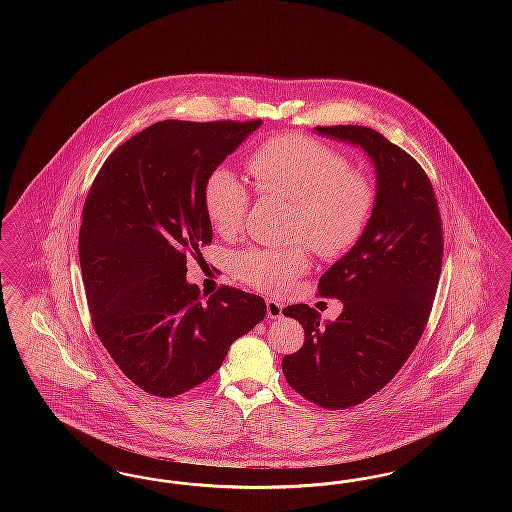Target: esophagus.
<instances>
[{
	"instance_id": "esophagus-1",
	"label": "esophagus",
	"mask_w": 512,
	"mask_h": 512,
	"mask_svg": "<svg viewBox=\"0 0 512 512\" xmlns=\"http://www.w3.org/2000/svg\"><path fill=\"white\" fill-rule=\"evenodd\" d=\"M284 311V305L276 299H267V315L268 318H280Z\"/></svg>"
}]
</instances>
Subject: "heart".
I'll use <instances>...</instances> for the list:
<instances>
[{
  "label": "heart",
  "instance_id": "b5f03b06",
  "mask_svg": "<svg viewBox=\"0 0 512 512\" xmlns=\"http://www.w3.org/2000/svg\"><path fill=\"white\" fill-rule=\"evenodd\" d=\"M247 169L257 192L292 201V236L305 238L320 257H341L365 236L376 188L368 174L349 169L340 151L303 134H278L255 147ZM203 203L215 232L234 236L244 224L251 195L228 169H215L207 176ZM307 268L309 253L301 244L249 247L234 259L240 280L270 293L290 290Z\"/></svg>",
  "mask_w": 512,
  "mask_h": 512
}]
</instances>
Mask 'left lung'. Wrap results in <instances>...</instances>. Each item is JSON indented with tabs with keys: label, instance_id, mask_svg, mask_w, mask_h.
I'll use <instances>...</instances> for the list:
<instances>
[{
	"label": "left lung",
	"instance_id": "left-lung-1",
	"mask_svg": "<svg viewBox=\"0 0 512 512\" xmlns=\"http://www.w3.org/2000/svg\"><path fill=\"white\" fill-rule=\"evenodd\" d=\"M317 130L363 147L378 182L365 236L318 280L322 297L343 303L340 317L320 324L305 303L284 309L305 330L303 347L282 359L288 384L341 411L382 390L411 357L438 290L443 228L432 182L407 151L366 126Z\"/></svg>",
	"mask_w": 512,
	"mask_h": 512
}]
</instances>
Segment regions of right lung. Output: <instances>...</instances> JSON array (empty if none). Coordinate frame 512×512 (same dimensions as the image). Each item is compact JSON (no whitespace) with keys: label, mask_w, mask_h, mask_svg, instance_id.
Here are the masks:
<instances>
[{"label":"right lung","mask_w":512,"mask_h":512,"mask_svg":"<svg viewBox=\"0 0 512 512\" xmlns=\"http://www.w3.org/2000/svg\"><path fill=\"white\" fill-rule=\"evenodd\" d=\"M261 126L161 121L117 147L88 192L78 236L99 340L138 388L176 397L209 380L267 315L261 295L220 286L203 301L186 257L213 242L207 176Z\"/></svg>","instance_id":"add662e5"}]
</instances>
